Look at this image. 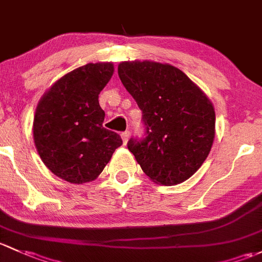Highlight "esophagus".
I'll list each match as a JSON object with an SVG mask.
<instances>
[{
  "label": "esophagus",
  "mask_w": 262,
  "mask_h": 262,
  "mask_svg": "<svg viewBox=\"0 0 262 262\" xmlns=\"http://www.w3.org/2000/svg\"><path fill=\"white\" fill-rule=\"evenodd\" d=\"M121 137H122V141H123V144H127L128 139H130V132H128V131H125V132H122V134H121Z\"/></svg>",
  "instance_id": "1"
}]
</instances>
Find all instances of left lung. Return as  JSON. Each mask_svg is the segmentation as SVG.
Returning a JSON list of instances; mask_svg holds the SVG:
<instances>
[{
	"label": "left lung",
	"mask_w": 262,
	"mask_h": 262,
	"mask_svg": "<svg viewBox=\"0 0 262 262\" xmlns=\"http://www.w3.org/2000/svg\"><path fill=\"white\" fill-rule=\"evenodd\" d=\"M118 75L142 111L145 137L128 150L155 183L189 179L211 151L215 113L212 102L180 69L155 61H122Z\"/></svg>",
	"instance_id": "obj_1"
}]
</instances>
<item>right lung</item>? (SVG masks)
<instances>
[{"label": "right lung", "instance_id": "add662e5", "mask_svg": "<svg viewBox=\"0 0 262 262\" xmlns=\"http://www.w3.org/2000/svg\"><path fill=\"white\" fill-rule=\"evenodd\" d=\"M113 74L112 63H90L61 77L37 104L34 141L51 172L73 184L96 179L122 145L103 127L98 94Z\"/></svg>", "mask_w": 262, "mask_h": 262}]
</instances>
